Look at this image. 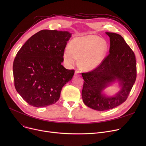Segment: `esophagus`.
<instances>
[{"label": "esophagus", "mask_w": 146, "mask_h": 146, "mask_svg": "<svg viewBox=\"0 0 146 146\" xmlns=\"http://www.w3.org/2000/svg\"><path fill=\"white\" fill-rule=\"evenodd\" d=\"M75 76H80V74H79V71H78V70H76V72H75Z\"/></svg>", "instance_id": "34e87169"}]
</instances>
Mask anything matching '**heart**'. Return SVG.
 Masks as SVG:
<instances>
[{"label": "heart", "mask_w": 146, "mask_h": 146, "mask_svg": "<svg viewBox=\"0 0 146 146\" xmlns=\"http://www.w3.org/2000/svg\"><path fill=\"white\" fill-rule=\"evenodd\" d=\"M107 51L106 41L98 36L88 35L74 38L64 50L63 58L68 66H73L80 58V67L93 70L103 61Z\"/></svg>", "instance_id": "heart-1"}]
</instances>
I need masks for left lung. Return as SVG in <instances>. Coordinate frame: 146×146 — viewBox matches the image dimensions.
Here are the masks:
<instances>
[{
  "label": "left lung",
  "mask_w": 146,
  "mask_h": 146,
  "mask_svg": "<svg viewBox=\"0 0 146 146\" xmlns=\"http://www.w3.org/2000/svg\"><path fill=\"white\" fill-rule=\"evenodd\" d=\"M110 38V53L97 68L82 73V92L84 104L96 111H106L124 102L131 90L137 78L134 52L119 34L106 33ZM118 80L121 89L115 96L106 97L102 91L107 85Z\"/></svg>",
  "instance_id": "8db88e82"
}]
</instances>
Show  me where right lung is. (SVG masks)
Instances as JSON below:
<instances>
[{
	"label": "right lung",
	"instance_id": "obj_1",
	"mask_svg": "<svg viewBox=\"0 0 146 146\" xmlns=\"http://www.w3.org/2000/svg\"><path fill=\"white\" fill-rule=\"evenodd\" d=\"M70 36L67 31L41 30L17 52L13 64L14 85L29 105L41 108L54 104L72 79L74 70L61 65Z\"/></svg>",
	"mask_w": 146,
	"mask_h": 146
}]
</instances>
